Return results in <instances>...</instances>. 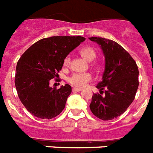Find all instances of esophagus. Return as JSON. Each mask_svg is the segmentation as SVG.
<instances>
[{
  "mask_svg": "<svg viewBox=\"0 0 153 153\" xmlns=\"http://www.w3.org/2000/svg\"><path fill=\"white\" fill-rule=\"evenodd\" d=\"M81 90H82V89L80 88H75V87H74V88L72 89L73 92H79L81 91Z\"/></svg>",
  "mask_w": 153,
  "mask_h": 153,
  "instance_id": "esophagus-1",
  "label": "esophagus"
}]
</instances>
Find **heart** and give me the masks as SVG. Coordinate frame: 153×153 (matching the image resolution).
Instances as JSON below:
<instances>
[{
	"mask_svg": "<svg viewBox=\"0 0 153 153\" xmlns=\"http://www.w3.org/2000/svg\"><path fill=\"white\" fill-rule=\"evenodd\" d=\"M79 53L83 56V57H84L88 61H92L97 56V51L93 47H90V46L83 47L79 51ZM70 63H71V56L69 54L64 58L63 65L65 67H68L70 65ZM94 64H96V63H94ZM92 79H93V76L90 73H76L70 76L68 78V82L72 86L82 88L86 86V83L90 82Z\"/></svg>",
	"mask_w": 153,
	"mask_h": 153,
	"instance_id": "b5f03b06",
	"label": "heart"
}]
</instances>
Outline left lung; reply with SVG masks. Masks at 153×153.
<instances>
[{"mask_svg":"<svg viewBox=\"0 0 153 153\" xmlns=\"http://www.w3.org/2000/svg\"><path fill=\"white\" fill-rule=\"evenodd\" d=\"M101 46L105 56V70L93 93L90 108L97 118L111 120L120 117L134 100L139 86L136 61L117 42L102 37H90Z\"/></svg>","mask_w":153,"mask_h":153,"instance_id":"1","label":"left lung"}]
</instances>
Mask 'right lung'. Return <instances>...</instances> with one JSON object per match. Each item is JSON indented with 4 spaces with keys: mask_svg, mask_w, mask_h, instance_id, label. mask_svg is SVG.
Returning a JSON list of instances; mask_svg holds the SVG:
<instances>
[{
    "mask_svg": "<svg viewBox=\"0 0 153 153\" xmlns=\"http://www.w3.org/2000/svg\"><path fill=\"white\" fill-rule=\"evenodd\" d=\"M85 40L80 36H51L38 40L23 53L14 82L19 99L31 114L51 120L63 111L71 86L52 88L50 79L59 76L64 58Z\"/></svg>",
    "mask_w": 153,
    "mask_h": 153,
    "instance_id": "obj_1",
    "label": "right lung"
}]
</instances>
